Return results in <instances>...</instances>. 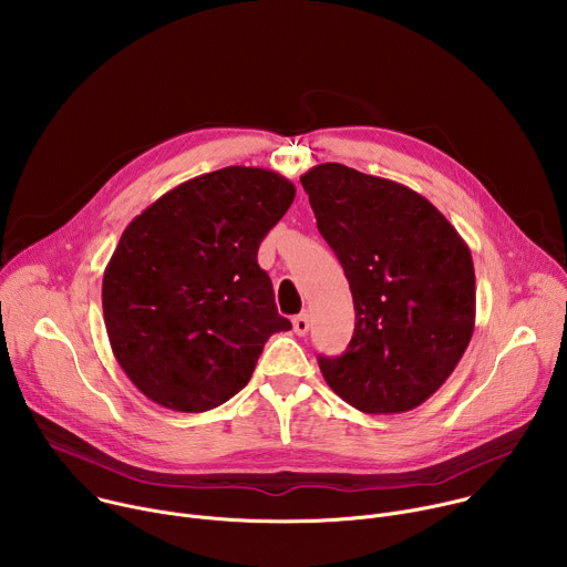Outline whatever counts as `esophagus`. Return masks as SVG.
I'll use <instances>...</instances> for the list:
<instances>
[{"label": "esophagus", "mask_w": 567, "mask_h": 567, "mask_svg": "<svg viewBox=\"0 0 567 567\" xmlns=\"http://www.w3.org/2000/svg\"><path fill=\"white\" fill-rule=\"evenodd\" d=\"M309 326H311V320H309V313H307V311H302V313H298V316L293 318V332H296L298 337H305V334L309 332Z\"/></svg>", "instance_id": "1"}]
</instances>
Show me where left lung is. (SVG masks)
Returning a JSON list of instances; mask_svg holds the SVG:
<instances>
[{"instance_id": "left-lung-1", "label": "left lung", "mask_w": 567, "mask_h": 567, "mask_svg": "<svg viewBox=\"0 0 567 567\" xmlns=\"http://www.w3.org/2000/svg\"><path fill=\"white\" fill-rule=\"evenodd\" d=\"M350 282L357 322L328 385L368 415L417 409L455 370L475 326L471 251L420 193L343 164L300 177Z\"/></svg>"}]
</instances>
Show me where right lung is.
Instances as JSON below:
<instances>
[{"mask_svg": "<svg viewBox=\"0 0 567 567\" xmlns=\"http://www.w3.org/2000/svg\"><path fill=\"white\" fill-rule=\"evenodd\" d=\"M293 197L278 173L228 166L123 230L103 276L105 328L123 372L158 406L217 409L249 383L269 337L291 330L258 249Z\"/></svg>", "mask_w": 567, "mask_h": 567, "instance_id": "obj_1", "label": "right lung"}]
</instances>
